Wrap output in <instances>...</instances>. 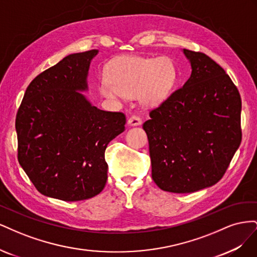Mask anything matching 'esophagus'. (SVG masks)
<instances>
[{"mask_svg":"<svg viewBox=\"0 0 257 257\" xmlns=\"http://www.w3.org/2000/svg\"><path fill=\"white\" fill-rule=\"evenodd\" d=\"M127 122H128L130 125H132V126H138V125H142L143 120L139 118L138 115H132Z\"/></svg>","mask_w":257,"mask_h":257,"instance_id":"1","label":"esophagus"}]
</instances>
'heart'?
<instances>
[{"instance_id":"b5f03b06","label":"heart","mask_w":257,"mask_h":257,"mask_svg":"<svg viewBox=\"0 0 257 257\" xmlns=\"http://www.w3.org/2000/svg\"><path fill=\"white\" fill-rule=\"evenodd\" d=\"M107 76L108 79L99 83V91L106 98L122 100L126 96H138L142 104L155 106L172 92L177 68L168 57L121 56L110 62Z\"/></svg>"}]
</instances>
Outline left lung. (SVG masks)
Segmentation results:
<instances>
[{
    "instance_id": "1",
    "label": "left lung",
    "mask_w": 257,
    "mask_h": 257,
    "mask_svg": "<svg viewBox=\"0 0 257 257\" xmlns=\"http://www.w3.org/2000/svg\"><path fill=\"white\" fill-rule=\"evenodd\" d=\"M192 73L144 123L152 179L163 191L192 193L215 184L241 143V97L205 53L182 50Z\"/></svg>"
}]
</instances>
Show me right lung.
Masks as SVG:
<instances>
[{
	"instance_id": "add662e5",
	"label": "right lung",
	"mask_w": 257,
	"mask_h": 257,
	"mask_svg": "<svg viewBox=\"0 0 257 257\" xmlns=\"http://www.w3.org/2000/svg\"><path fill=\"white\" fill-rule=\"evenodd\" d=\"M98 50L73 53L32 80L16 116L18 161L43 195L78 201L105 188V150L125 130V115L93 106L91 61Z\"/></svg>"
}]
</instances>
